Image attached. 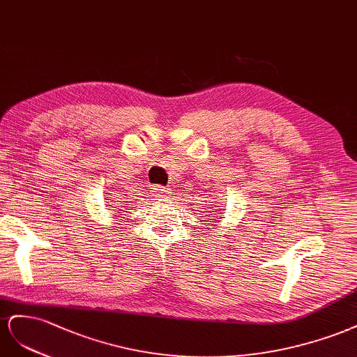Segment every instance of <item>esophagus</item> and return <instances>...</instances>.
Listing matches in <instances>:
<instances>
[{
	"label": "esophagus",
	"instance_id": "34e87169",
	"mask_svg": "<svg viewBox=\"0 0 357 357\" xmlns=\"http://www.w3.org/2000/svg\"><path fill=\"white\" fill-rule=\"evenodd\" d=\"M152 195H154L157 199H165L169 195V190L161 185H154L152 187Z\"/></svg>",
	"mask_w": 357,
	"mask_h": 357
}]
</instances>
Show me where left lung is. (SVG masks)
Wrapping results in <instances>:
<instances>
[{
	"instance_id": "8db88e82",
	"label": "left lung",
	"mask_w": 357,
	"mask_h": 357,
	"mask_svg": "<svg viewBox=\"0 0 357 357\" xmlns=\"http://www.w3.org/2000/svg\"><path fill=\"white\" fill-rule=\"evenodd\" d=\"M221 218H222V217H221Z\"/></svg>"
}]
</instances>
